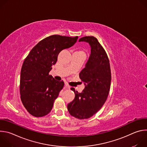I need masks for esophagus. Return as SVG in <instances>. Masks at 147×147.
Returning a JSON list of instances; mask_svg holds the SVG:
<instances>
[{
  "label": "esophagus",
  "instance_id": "obj_1",
  "mask_svg": "<svg viewBox=\"0 0 147 147\" xmlns=\"http://www.w3.org/2000/svg\"><path fill=\"white\" fill-rule=\"evenodd\" d=\"M65 88H70V87L68 85V84L66 83V82L65 83Z\"/></svg>",
  "mask_w": 147,
  "mask_h": 147
}]
</instances>
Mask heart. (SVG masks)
<instances>
[{
    "label": "heart",
    "mask_w": 147,
    "mask_h": 147,
    "mask_svg": "<svg viewBox=\"0 0 147 147\" xmlns=\"http://www.w3.org/2000/svg\"><path fill=\"white\" fill-rule=\"evenodd\" d=\"M80 52V53H83V52H82V51H80V52Z\"/></svg>",
    "instance_id": "b5f03b06"
}]
</instances>
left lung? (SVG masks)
<instances>
[{
  "instance_id": "obj_1",
  "label": "left lung",
  "mask_w": 147,
  "mask_h": 147,
  "mask_svg": "<svg viewBox=\"0 0 147 147\" xmlns=\"http://www.w3.org/2000/svg\"><path fill=\"white\" fill-rule=\"evenodd\" d=\"M79 42H86L91 53L79 74L85 88L81 93L76 91L74 100L67 105L69 113L78 119H88L95 114L107 100L111 87V72L107 54L94 36H84Z\"/></svg>"
}]
</instances>
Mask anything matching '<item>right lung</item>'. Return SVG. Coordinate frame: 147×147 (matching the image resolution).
I'll use <instances>...</instances> for the list:
<instances>
[{
  "instance_id": "add662e5",
  "label": "right lung",
  "mask_w": 147,
  "mask_h": 147,
  "mask_svg": "<svg viewBox=\"0 0 147 147\" xmlns=\"http://www.w3.org/2000/svg\"><path fill=\"white\" fill-rule=\"evenodd\" d=\"M78 36L54 35L38 42L25 59L21 70V99L27 111L35 117L48 115L64 82L49 75L59 53L73 46Z\"/></svg>"
}]
</instances>
